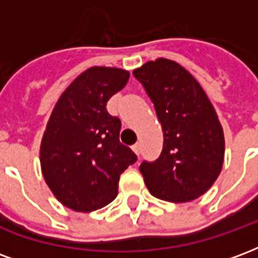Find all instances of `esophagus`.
<instances>
[{
    "label": "esophagus",
    "instance_id": "1",
    "mask_svg": "<svg viewBox=\"0 0 258 258\" xmlns=\"http://www.w3.org/2000/svg\"><path fill=\"white\" fill-rule=\"evenodd\" d=\"M133 151L137 153V155H140V152H141V144L138 142V144H135V145H133Z\"/></svg>",
    "mask_w": 258,
    "mask_h": 258
}]
</instances>
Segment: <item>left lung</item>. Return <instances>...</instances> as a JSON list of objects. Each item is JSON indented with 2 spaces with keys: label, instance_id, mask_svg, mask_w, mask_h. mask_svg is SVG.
I'll use <instances>...</instances> for the list:
<instances>
[{
  "label": "left lung",
  "instance_id": "8db88e82",
  "mask_svg": "<svg viewBox=\"0 0 258 258\" xmlns=\"http://www.w3.org/2000/svg\"><path fill=\"white\" fill-rule=\"evenodd\" d=\"M133 74L153 102L164 137L159 159L140 166L148 189L174 203L199 198L224 163V133L214 107L194 76L174 60H151Z\"/></svg>",
  "mask_w": 258,
  "mask_h": 258
}]
</instances>
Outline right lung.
Returning a JSON list of instances; mask_svg holds the SVG:
<instances>
[{"label": "right lung", "mask_w": 258, "mask_h": 258, "mask_svg": "<svg viewBox=\"0 0 258 258\" xmlns=\"http://www.w3.org/2000/svg\"><path fill=\"white\" fill-rule=\"evenodd\" d=\"M128 79L123 69L90 68L64 90L48 120L40 148L42 175L72 210L90 213L109 205L117 196L121 173L137 162L118 140L120 118L106 110Z\"/></svg>", "instance_id": "add662e5"}]
</instances>
